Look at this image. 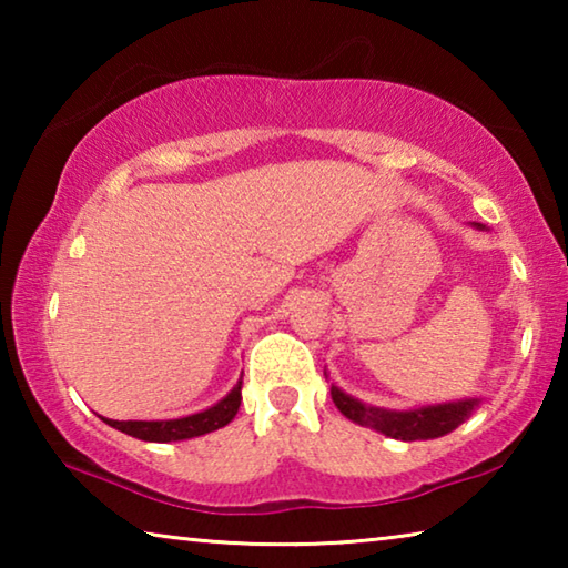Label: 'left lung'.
<instances>
[{
	"instance_id": "8db88e82",
	"label": "left lung",
	"mask_w": 568,
	"mask_h": 568,
	"mask_svg": "<svg viewBox=\"0 0 568 568\" xmlns=\"http://www.w3.org/2000/svg\"><path fill=\"white\" fill-rule=\"evenodd\" d=\"M331 398L345 418L361 423V426H371L381 430V434L400 440H426L446 436L454 428H458L478 406L476 398H468L456 403H440V406H426L418 410H383L363 406L361 400L351 398L348 393H343L335 386L331 388Z\"/></svg>"
}]
</instances>
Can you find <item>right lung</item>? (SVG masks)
Listing matches in <instances>:
<instances>
[{"label":"right lung","mask_w":568,"mask_h":568,"mask_svg":"<svg viewBox=\"0 0 568 568\" xmlns=\"http://www.w3.org/2000/svg\"><path fill=\"white\" fill-rule=\"evenodd\" d=\"M240 388L243 383L227 393V396L215 403L213 408H207L203 413H195V416L187 418H175V420H110L102 418L108 426L122 430L132 438L140 440H155V444H168V440H182V438H195V436H205L210 430H217L227 426L230 420L235 418V413L240 408Z\"/></svg>","instance_id":"obj_1"}]
</instances>
